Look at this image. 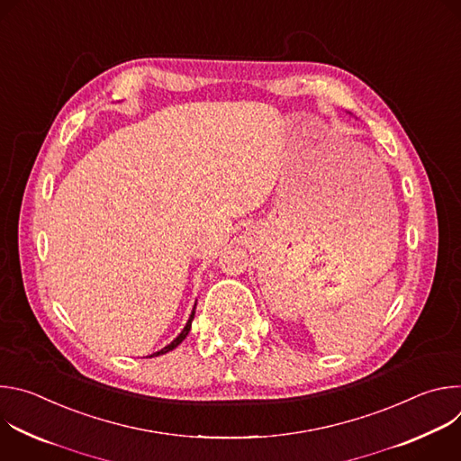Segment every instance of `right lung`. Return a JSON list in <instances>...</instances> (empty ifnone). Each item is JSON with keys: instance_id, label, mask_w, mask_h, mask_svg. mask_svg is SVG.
<instances>
[{"instance_id": "1", "label": "right lung", "mask_w": 461, "mask_h": 461, "mask_svg": "<svg viewBox=\"0 0 461 461\" xmlns=\"http://www.w3.org/2000/svg\"><path fill=\"white\" fill-rule=\"evenodd\" d=\"M193 315H194V308H193V312H191V315H189V321L185 322V326H184V330L178 334V338L176 339H173L167 347H164L162 350H158L157 354H153V356H160V354H166V352H169V350H173V348H176L184 339H185V336L189 334V328H191V321H193ZM153 356H149V357H153Z\"/></svg>"}]
</instances>
